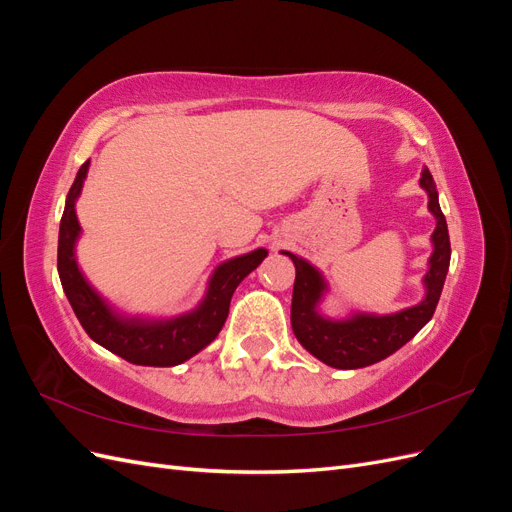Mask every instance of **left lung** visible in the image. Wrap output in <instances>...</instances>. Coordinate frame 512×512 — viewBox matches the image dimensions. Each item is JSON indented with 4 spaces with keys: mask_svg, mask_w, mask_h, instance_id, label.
I'll list each match as a JSON object with an SVG mask.
<instances>
[{
    "mask_svg": "<svg viewBox=\"0 0 512 512\" xmlns=\"http://www.w3.org/2000/svg\"><path fill=\"white\" fill-rule=\"evenodd\" d=\"M418 183L427 192V207L436 218V228H433L431 235L433 252L429 256V269L423 277L425 297L416 305L382 316L352 312L339 320L329 318L320 312L324 294L329 292L324 275L305 258L292 252H282L294 262V269H297L290 307L292 331L297 335L299 344L324 365L335 369H359L374 365L408 344L436 312L448 265H451V241H448L446 220L438 203L436 181H433L427 166L423 168Z\"/></svg>",
    "mask_w": 512,
    "mask_h": 512,
    "instance_id": "8db88e82",
    "label": "left lung"
}]
</instances>
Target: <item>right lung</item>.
<instances>
[{"label": "right lung", "instance_id": "obj_1", "mask_svg": "<svg viewBox=\"0 0 512 512\" xmlns=\"http://www.w3.org/2000/svg\"><path fill=\"white\" fill-rule=\"evenodd\" d=\"M89 170V160L79 168L72 188L66 196L64 215L59 224L57 271L61 286L83 324L85 333L102 348L134 365L173 367L192 359L207 348L222 331L228 318L232 292L267 258L265 247L235 256L215 267L207 282L203 301L194 309L173 318L128 316L108 303L89 284L76 260V241L81 237V224L76 218V200L81 196Z\"/></svg>", "mask_w": 512, "mask_h": 512}]
</instances>
